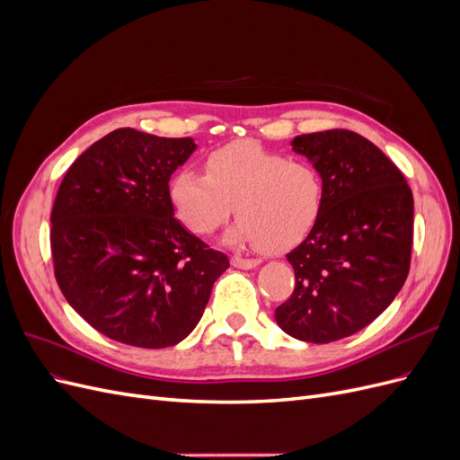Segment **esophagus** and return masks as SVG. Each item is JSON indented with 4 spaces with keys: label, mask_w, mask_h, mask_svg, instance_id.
I'll return each mask as SVG.
<instances>
[{
    "label": "esophagus",
    "mask_w": 460,
    "mask_h": 460,
    "mask_svg": "<svg viewBox=\"0 0 460 460\" xmlns=\"http://www.w3.org/2000/svg\"><path fill=\"white\" fill-rule=\"evenodd\" d=\"M257 264H259L257 259H245V257H238V255L232 257V267H235V269L249 270V269H255Z\"/></svg>",
    "instance_id": "esophagus-1"
}]
</instances>
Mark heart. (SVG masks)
<instances>
[{"mask_svg": "<svg viewBox=\"0 0 460 460\" xmlns=\"http://www.w3.org/2000/svg\"><path fill=\"white\" fill-rule=\"evenodd\" d=\"M171 199L182 225L199 235L226 222L235 205L240 220L226 242L280 252L314 226L324 184L314 164L240 142L213 151L205 176L180 171L171 182Z\"/></svg>", "mask_w": 460, "mask_h": 460, "instance_id": "heart-1", "label": "heart"}]
</instances>
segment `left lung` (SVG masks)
<instances>
[{
  "label": "left lung",
  "instance_id": "8db88e82",
  "mask_svg": "<svg viewBox=\"0 0 460 460\" xmlns=\"http://www.w3.org/2000/svg\"><path fill=\"white\" fill-rule=\"evenodd\" d=\"M296 153L323 176L320 215L286 257L296 272L276 323L291 338L330 343L368 326L411 269L412 191L372 142L351 130L296 136Z\"/></svg>",
  "mask_w": 460,
  "mask_h": 460
}]
</instances>
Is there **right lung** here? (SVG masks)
Wrapping results in <instances>:
<instances>
[{
  "label": "right lung",
  "instance_id": "1",
  "mask_svg": "<svg viewBox=\"0 0 460 460\" xmlns=\"http://www.w3.org/2000/svg\"><path fill=\"white\" fill-rule=\"evenodd\" d=\"M196 144L119 128L66 171L51 211L55 280L103 336L146 349L190 336L230 267L174 218L169 182Z\"/></svg>",
  "mask_w": 460,
  "mask_h": 460
}]
</instances>
